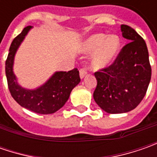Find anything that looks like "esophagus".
<instances>
[{
	"mask_svg": "<svg viewBox=\"0 0 157 157\" xmlns=\"http://www.w3.org/2000/svg\"><path fill=\"white\" fill-rule=\"evenodd\" d=\"M86 73H87V68H81L79 70V76L81 78H83L86 75Z\"/></svg>",
	"mask_w": 157,
	"mask_h": 157,
	"instance_id": "obj_1",
	"label": "esophagus"
}]
</instances>
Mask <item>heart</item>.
Masks as SVG:
<instances>
[{
  "instance_id": "heart-1",
  "label": "heart",
  "mask_w": 157,
  "mask_h": 157,
  "mask_svg": "<svg viewBox=\"0 0 157 157\" xmlns=\"http://www.w3.org/2000/svg\"><path fill=\"white\" fill-rule=\"evenodd\" d=\"M121 47V40L116 35L106 36L105 34H95L88 38L84 48L86 52H95L93 57V67L102 69L108 66L118 55Z\"/></svg>"
}]
</instances>
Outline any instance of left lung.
Listing matches in <instances>:
<instances>
[{"instance_id":"8db88e82","label":"left lung","mask_w":157,"mask_h":157,"mask_svg":"<svg viewBox=\"0 0 157 157\" xmlns=\"http://www.w3.org/2000/svg\"><path fill=\"white\" fill-rule=\"evenodd\" d=\"M128 40L114 62L94 73L97 86L94 99L108 113H122L135 109L144 98L151 78V66L145 41L134 29L121 26Z\"/></svg>"}]
</instances>
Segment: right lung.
Instances as JSON below:
<instances>
[{
    "label": "right lung",
    "mask_w": 157,
    "mask_h": 157,
    "mask_svg": "<svg viewBox=\"0 0 157 157\" xmlns=\"http://www.w3.org/2000/svg\"><path fill=\"white\" fill-rule=\"evenodd\" d=\"M27 26L13 40L7 60L6 76L11 96L24 108L41 114H50L59 110L68 100L71 92L80 82L79 71L74 68L69 71H57L40 87L29 90L18 85L13 71L15 52L31 29Z\"/></svg>",
    "instance_id": "right-lung-1"
}]
</instances>
